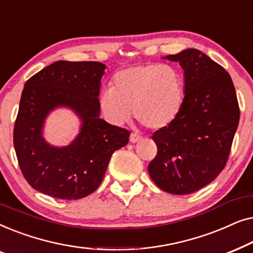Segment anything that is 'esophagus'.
Segmentation results:
<instances>
[{
  "mask_svg": "<svg viewBox=\"0 0 253 253\" xmlns=\"http://www.w3.org/2000/svg\"><path fill=\"white\" fill-rule=\"evenodd\" d=\"M140 139H141V137L136 132H132L130 134V141H131V143H138V141H139Z\"/></svg>",
  "mask_w": 253,
  "mask_h": 253,
  "instance_id": "34e87169",
  "label": "esophagus"
}]
</instances>
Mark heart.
<instances>
[{"instance_id":"b5f03b06","label":"heart","mask_w":253,"mask_h":253,"mask_svg":"<svg viewBox=\"0 0 253 253\" xmlns=\"http://www.w3.org/2000/svg\"><path fill=\"white\" fill-rule=\"evenodd\" d=\"M185 99V78L175 65L150 63L121 70L112 87L99 95L102 115L114 126H123L133 115L144 126L161 130L174 123Z\"/></svg>"}]
</instances>
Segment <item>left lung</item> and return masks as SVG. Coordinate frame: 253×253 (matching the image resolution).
I'll use <instances>...</instances> for the list:
<instances>
[{"label": "left lung", "mask_w": 253, "mask_h": 253, "mask_svg": "<svg viewBox=\"0 0 253 253\" xmlns=\"http://www.w3.org/2000/svg\"><path fill=\"white\" fill-rule=\"evenodd\" d=\"M184 70L185 99L179 116L152 136L158 153L148 165L152 181L172 195L210 184L226 166L240 122L230 75L197 49L168 55Z\"/></svg>", "instance_id": "1"}]
</instances>
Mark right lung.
I'll list each match as a JSON object with an SVG mask.
<instances>
[{
  "label": "right lung",
  "mask_w": 253,
  "mask_h": 253,
  "mask_svg": "<svg viewBox=\"0 0 253 253\" xmlns=\"http://www.w3.org/2000/svg\"><path fill=\"white\" fill-rule=\"evenodd\" d=\"M106 65L100 62L57 61L24 86L13 129V146L27 183L58 199H81L94 192L114 152L126 146L130 132L100 119L99 93ZM81 117V132L65 148L42 137L44 119L56 106Z\"/></svg>",
  "instance_id": "1"
}]
</instances>
